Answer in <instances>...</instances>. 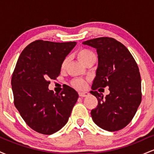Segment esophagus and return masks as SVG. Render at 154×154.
Instances as JSON below:
<instances>
[{
    "label": "esophagus",
    "instance_id": "34e87169",
    "mask_svg": "<svg viewBox=\"0 0 154 154\" xmlns=\"http://www.w3.org/2000/svg\"><path fill=\"white\" fill-rule=\"evenodd\" d=\"M79 95L80 97H87L89 95L88 92H79Z\"/></svg>",
    "mask_w": 154,
    "mask_h": 154
}]
</instances>
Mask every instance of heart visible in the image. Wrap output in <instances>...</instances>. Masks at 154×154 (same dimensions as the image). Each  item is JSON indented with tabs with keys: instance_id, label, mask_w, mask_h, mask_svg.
<instances>
[{
	"instance_id": "1",
	"label": "heart",
	"mask_w": 154,
	"mask_h": 154,
	"mask_svg": "<svg viewBox=\"0 0 154 154\" xmlns=\"http://www.w3.org/2000/svg\"><path fill=\"white\" fill-rule=\"evenodd\" d=\"M77 55L78 56L79 59L82 61V63H84L85 64L87 63L89 61H92V60L95 59V56L94 53L93 51L88 48H81L79 50L77 51ZM67 62H68V59L67 58H65L61 62V69H64L66 68ZM72 84L75 86V88H79V89H82L86 87V82L85 80L82 79H76L72 82Z\"/></svg>"
}]
</instances>
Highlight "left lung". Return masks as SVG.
Wrapping results in <instances>:
<instances>
[{
  "label": "left lung",
  "mask_w": 154,
  "mask_h": 154,
  "mask_svg": "<svg viewBox=\"0 0 154 154\" xmlns=\"http://www.w3.org/2000/svg\"><path fill=\"white\" fill-rule=\"evenodd\" d=\"M82 43L95 48L98 54V65L91 91L98 99V106L92 109V119L105 130H121L131 122L142 99L137 63L128 49L112 38H94ZM106 87L110 93L103 98L97 90Z\"/></svg>",
  "instance_id": "1"
}]
</instances>
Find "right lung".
<instances>
[{
    "mask_svg": "<svg viewBox=\"0 0 154 154\" xmlns=\"http://www.w3.org/2000/svg\"><path fill=\"white\" fill-rule=\"evenodd\" d=\"M75 45L35 40L22 51L16 64L11 77L14 105L26 125L39 133L61 130L78 98L69 86L60 94L48 90L49 79L59 77L61 62Z\"/></svg>",
    "mask_w": 154,
    "mask_h": 154,
    "instance_id": "add662e5",
    "label": "right lung"
}]
</instances>
